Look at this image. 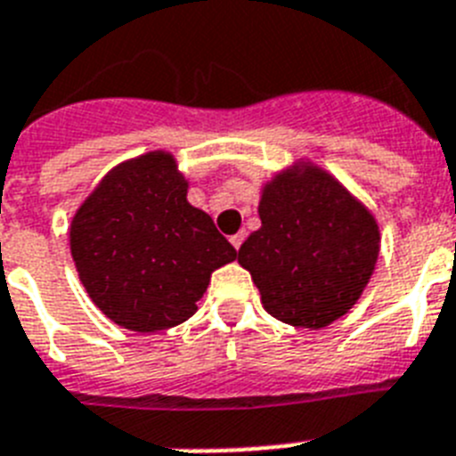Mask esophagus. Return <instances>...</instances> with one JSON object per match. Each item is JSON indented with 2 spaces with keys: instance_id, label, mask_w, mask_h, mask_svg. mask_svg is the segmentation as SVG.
<instances>
[{
  "instance_id": "obj_1",
  "label": "esophagus",
  "mask_w": 456,
  "mask_h": 456,
  "mask_svg": "<svg viewBox=\"0 0 456 456\" xmlns=\"http://www.w3.org/2000/svg\"><path fill=\"white\" fill-rule=\"evenodd\" d=\"M229 240H232V246H234L236 250H239V248L243 246V240H246V232H239V234H234Z\"/></svg>"
}]
</instances>
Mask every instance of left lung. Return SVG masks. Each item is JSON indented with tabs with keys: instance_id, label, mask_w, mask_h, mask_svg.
<instances>
[{
	"instance_id": "obj_1",
	"label": "left lung",
	"mask_w": 456,
	"mask_h": 456,
	"mask_svg": "<svg viewBox=\"0 0 456 456\" xmlns=\"http://www.w3.org/2000/svg\"><path fill=\"white\" fill-rule=\"evenodd\" d=\"M262 227L239 250L264 311L292 327L324 329L357 304L376 271V216L336 175L297 159L259 190Z\"/></svg>"
}]
</instances>
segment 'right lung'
Here are the masks:
<instances>
[{
	"mask_svg": "<svg viewBox=\"0 0 456 456\" xmlns=\"http://www.w3.org/2000/svg\"><path fill=\"white\" fill-rule=\"evenodd\" d=\"M169 151L116 164L71 217L69 248L87 297L122 329L155 334L197 313L210 273L236 250L187 201Z\"/></svg>",
	"mask_w": 456,
	"mask_h": 456,
	"instance_id": "add662e5",
	"label": "right lung"
}]
</instances>
